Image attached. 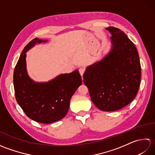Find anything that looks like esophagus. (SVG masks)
I'll list each match as a JSON object with an SVG mask.
<instances>
[{
	"mask_svg": "<svg viewBox=\"0 0 155 155\" xmlns=\"http://www.w3.org/2000/svg\"><path fill=\"white\" fill-rule=\"evenodd\" d=\"M78 71H79V73L81 75V77H83L84 72L85 71V68L83 67H81V68H79V69H78Z\"/></svg>",
	"mask_w": 155,
	"mask_h": 155,
	"instance_id": "obj_1",
	"label": "esophagus"
}]
</instances>
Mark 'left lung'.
Masks as SVG:
<instances>
[{"label": "left lung", "instance_id": "1", "mask_svg": "<svg viewBox=\"0 0 155 155\" xmlns=\"http://www.w3.org/2000/svg\"><path fill=\"white\" fill-rule=\"evenodd\" d=\"M111 48L101 61L87 67L83 74L91 100L103 111L126 107L139 91L141 67L137 48L123 31L109 27Z\"/></svg>", "mask_w": 155, "mask_h": 155}]
</instances>
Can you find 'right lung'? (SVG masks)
I'll use <instances>...</instances> for the list:
<instances>
[{"mask_svg":"<svg viewBox=\"0 0 155 155\" xmlns=\"http://www.w3.org/2000/svg\"><path fill=\"white\" fill-rule=\"evenodd\" d=\"M36 38L23 49L14 71L16 100L28 117L41 123L50 124L62 119L67 114L70 100L82 84L78 70L61 74L45 83L32 80L27 70V52L36 44L47 42Z\"/></svg>","mask_w":155,"mask_h":155,"instance_id":"add662e5","label":"right lung"}]
</instances>
